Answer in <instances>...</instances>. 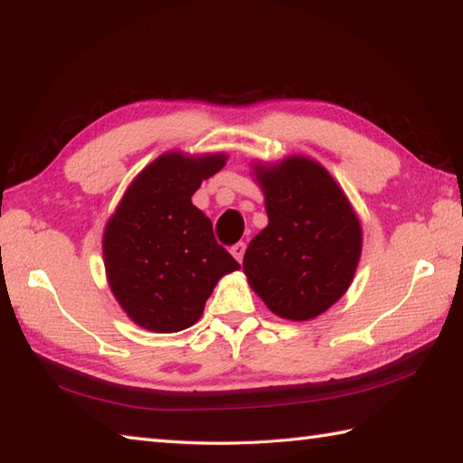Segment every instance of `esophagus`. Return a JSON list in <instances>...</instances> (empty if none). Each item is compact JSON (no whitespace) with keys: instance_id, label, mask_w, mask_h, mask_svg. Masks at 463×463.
I'll list each match as a JSON object with an SVG mask.
<instances>
[{"instance_id":"esophagus-1","label":"esophagus","mask_w":463,"mask_h":463,"mask_svg":"<svg viewBox=\"0 0 463 463\" xmlns=\"http://www.w3.org/2000/svg\"><path fill=\"white\" fill-rule=\"evenodd\" d=\"M245 249H247L245 242H237V245H232V247H231V253H232V257H234V259L239 260V263L242 260V255H245Z\"/></svg>"}]
</instances>
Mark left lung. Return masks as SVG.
<instances>
[{"instance_id": "left-lung-1", "label": "left lung", "mask_w": 463, "mask_h": 463, "mask_svg": "<svg viewBox=\"0 0 463 463\" xmlns=\"http://www.w3.org/2000/svg\"><path fill=\"white\" fill-rule=\"evenodd\" d=\"M269 224L249 242L242 271L275 316L306 322L330 309L354 279L363 226L322 164L288 156L253 162Z\"/></svg>"}]
</instances>
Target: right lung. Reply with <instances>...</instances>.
<instances>
[{
	"label": "right lung",
	"mask_w": 463,
	"mask_h": 463,
	"mask_svg": "<svg viewBox=\"0 0 463 463\" xmlns=\"http://www.w3.org/2000/svg\"><path fill=\"white\" fill-rule=\"evenodd\" d=\"M224 164L226 154L167 151L133 178L109 218V288L129 319L149 332L196 324L218 279L241 269L216 242L210 218L192 204L200 184Z\"/></svg>",
	"instance_id": "1"
}]
</instances>
